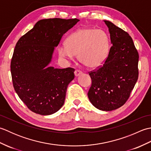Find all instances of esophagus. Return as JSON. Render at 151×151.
Here are the masks:
<instances>
[{
	"label": "esophagus",
	"instance_id": "obj_1",
	"mask_svg": "<svg viewBox=\"0 0 151 151\" xmlns=\"http://www.w3.org/2000/svg\"><path fill=\"white\" fill-rule=\"evenodd\" d=\"M82 72L81 71V70H79V69H76V70H75V76H80L81 75H82Z\"/></svg>",
	"mask_w": 151,
	"mask_h": 151
}]
</instances>
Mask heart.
Instances as JSON below:
<instances>
[{"label":"heart","instance_id":"1","mask_svg":"<svg viewBox=\"0 0 151 151\" xmlns=\"http://www.w3.org/2000/svg\"><path fill=\"white\" fill-rule=\"evenodd\" d=\"M66 47L59 48L62 58L71 60L78 56V60L88 68L101 66L109 51L108 37L104 31L92 28H81L70 34L65 41Z\"/></svg>","mask_w":151,"mask_h":151}]
</instances>
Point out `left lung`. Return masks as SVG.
I'll list each match as a JSON object with an SVG mask.
<instances>
[{
  "label": "left lung",
  "instance_id": "8db88e82",
  "mask_svg": "<svg viewBox=\"0 0 151 151\" xmlns=\"http://www.w3.org/2000/svg\"><path fill=\"white\" fill-rule=\"evenodd\" d=\"M104 21L112 46L104 63L89 73L92 83L88 96L99 110L111 111L122 106L130 97L138 78L139 54L127 32Z\"/></svg>",
  "mask_w": 151,
  "mask_h": 151
}]
</instances>
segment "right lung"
Listing matches in <instances>:
<instances>
[{"label":"right lung","mask_w":151,"mask_h":151,"mask_svg":"<svg viewBox=\"0 0 151 151\" xmlns=\"http://www.w3.org/2000/svg\"><path fill=\"white\" fill-rule=\"evenodd\" d=\"M77 19H42L16 44L11 61L13 85L19 97L34 113H56L64 104L75 69H57L49 65L54 47Z\"/></svg>","instance_id":"1"}]
</instances>
